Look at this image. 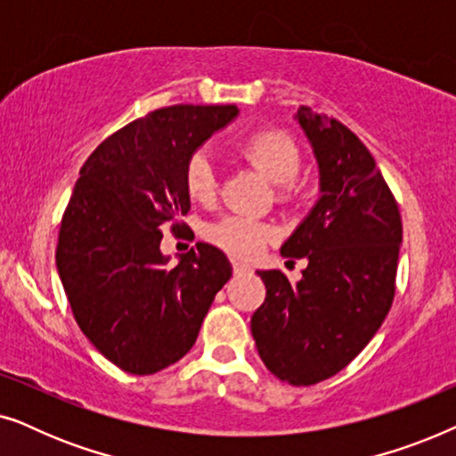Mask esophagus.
Listing matches in <instances>:
<instances>
[{
  "instance_id": "esophagus-1",
  "label": "esophagus",
  "mask_w": 456,
  "mask_h": 456,
  "mask_svg": "<svg viewBox=\"0 0 456 456\" xmlns=\"http://www.w3.org/2000/svg\"><path fill=\"white\" fill-rule=\"evenodd\" d=\"M232 270H234V273H248L251 272V265H247L245 261H232Z\"/></svg>"
}]
</instances>
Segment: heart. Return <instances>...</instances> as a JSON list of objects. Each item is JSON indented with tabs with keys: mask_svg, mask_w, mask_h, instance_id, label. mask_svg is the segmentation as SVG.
I'll return each instance as SVG.
<instances>
[{
	"mask_svg": "<svg viewBox=\"0 0 456 456\" xmlns=\"http://www.w3.org/2000/svg\"><path fill=\"white\" fill-rule=\"evenodd\" d=\"M236 149L255 170L264 174L273 184H280V199L290 197V183L297 178L298 167H301V153L289 134L282 130H257L239 141ZM183 178L184 189L192 201L205 205L214 201L217 195V176L205 149H197L189 155ZM208 239L234 257L251 259L264 251L267 242H272L273 228L255 217L228 216L211 224Z\"/></svg>",
	"mask_w": 456,
	"mask_h": 456,
	"instance_id": "1",
	"label": "heart"
}]
</instances>
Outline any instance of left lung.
Masks as SVG:
<instances>
[{
    "mask_svg": "<svg viewBox=\"0 0 456 456\" xmlns=\"http://www.w3.org/2000/svg\"><path fill=\"white\" fill-rule=\"evenodd\" d=\"M297 118L320 164L322 197L282 255L309 264L297 284L280 270L257 272L265 301L251 317V332L273 376L314 386L345 370L388 315L403 222L376 159L353 130L307 105Z\"/></svg>",
    "mask_w": 456,
    "mask_h": 456,
    "instance_id": "1",
    "label": "left lung"
}]
</instances>
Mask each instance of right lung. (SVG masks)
I'll return each mask as SVG.
<instances>
[{"label": "right lung", "instance_id": "add662e5", "mask_svg": "<svg viewBox=\"0 0 456 456\" xmlns=\"http://www.w3.org/2000/svg\"><path fill=\"white\" fill-rule=\"evenodd\" d=\"M239 114L236 105H170L116 130L80 167L60 222L55 264L93 346L120 370L151 376L195 345L232 267L197 242L167 267L161 230L189 214V155Z\"/></svg>", "mask_w": 456, "mask_h": 456}]
</instances>
